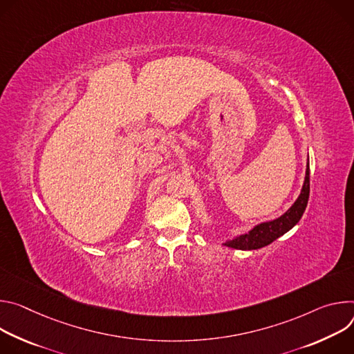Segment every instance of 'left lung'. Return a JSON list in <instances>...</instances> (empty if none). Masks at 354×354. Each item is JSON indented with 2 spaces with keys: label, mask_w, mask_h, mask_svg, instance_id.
<instances>
[{
  "label": "left lung",
  "mask_w": 354,
  "mask_h": 354,
  "mask_svg": "<svg viewBox=\"0 0 354 354\" xmlns=\"http://www.w3.org/2000/svg\"><path fill=\"white\" fill-rule=\"evenodd\" d=\"M308 198H309V165L306 166L305 180H304L299 197L286 214H283L277 219L259 223L248 233L241 234V236H236L234 239L226 241L223 245L232 249H239V250H256L270 245L271 242L283 236L284 233H287L291 227H294L299 222L302 214L305 212Z\"/></svg>",
  "instance_id": "obj_1"
}]
</instances>
